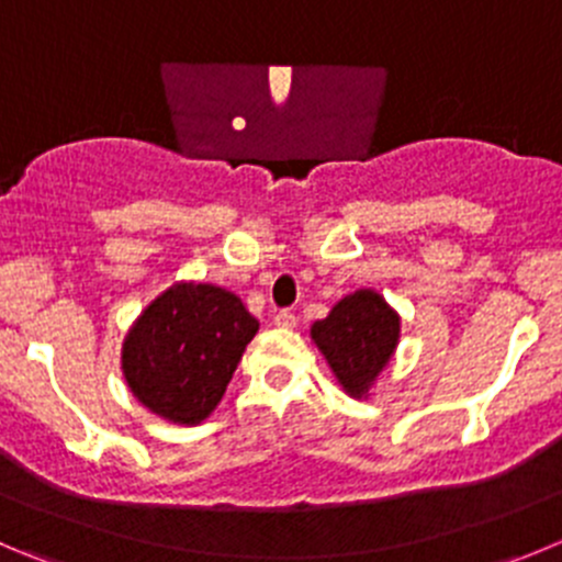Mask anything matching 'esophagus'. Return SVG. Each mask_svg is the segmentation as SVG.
<instances>
[{
    "instance_id": "34e87169",
    "label": "esophagus",
    "mask_w": 562,
    "mask_h": 562,
    "mask_svg": "<svg viewBox=\"0 0 562 562\" xmlns=\"http://www.w3.org/2000/svg\"><path fill=\"white\" fill-rule=\"evenodd\" d=\"M274 324L282 329H291L293 324H296V316H293V311H277Z\"/></svg>"
}]
</instances>
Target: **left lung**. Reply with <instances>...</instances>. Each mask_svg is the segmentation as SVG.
<instances>
[{
    "instance_id": "obj_1",
    "label": "left lung",
    "mask_w": 562,
    "mask_h": 562,
    "mask_svg": "<svg viewBox=\"0 0 562 562\" xmlns=\"http://www.w3.org/2000/svg\"><path fill=\"white\" fill-rule=\"evenodd\" d=\"M340 385L363 396L391 360L400 340V316L374 291H358L340 299L324 322L311 329Z\"/></svg>"
}]
</instances>
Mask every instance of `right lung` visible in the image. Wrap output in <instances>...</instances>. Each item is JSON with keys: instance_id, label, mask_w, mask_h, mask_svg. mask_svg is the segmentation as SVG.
<instances>
[{"instance_id": "obj_1", "label": "right lung", "mask_w": 562, "mask_h": 562, "mask_svg": "<svg viewBox=\"0 0 562 562\" xmlns=\"http://www.w3.org/2000/svg\"><path fill=\"white\" fill-rule=\"evenodd\" d=\"M257 333L235 293L180 282L157 296L124 340V376L157 416L199 424L222 402Z\"/></svg>"}]
</instances>
